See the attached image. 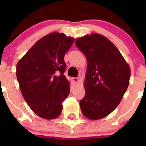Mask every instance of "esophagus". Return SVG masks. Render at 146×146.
<instances>
[{
    "label": "esophagus",
    "mask_w": 146,
    "mask_h": 146,
    "mask_svg": "<svg viewBox=\"0 0 146 146\" xmlns=\"http://www.w3.org/2000/svg\"><path fill=\"white\" fill-rule=\"evenodd\" d=\"M73 82H74V83H78V82H79V79L78 78H73Z\"/></svg>",
    "instance_id": "esophagus-1"
}]
</instances>
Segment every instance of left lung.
Wrapping results in <instances>:
<instances>
[{"label":"left lung","mask_w":146,"mask_h":146,"mask_svg":"<svg viewBox=\"0 0 146 146\" xmlns=\"http://www.w3.org/2000/svg\"><path fill=\"white\" fill-rule=\"evenodd\" d=\"M88 61L84 85L85 95L80 101L86 118L98 120L112 112L127 90L131 69L115 45L98 33L76 40Z\"/></svg>","instance_id":"1"}]
</instances>
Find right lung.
Returning a JSON list of instances; mask_svg holds the SVG:
<instances>
[{"label": "right lung", "mask_w": 146, "mask_h": 146, "mask_svg": "<svg viewBox=\"0 0 146 146\" xmlns=\"http://www.w3.org/2000/svg\"><path fill=\"white\" fill-rule=\"evenodd\" d=\"M74 38L52 32L41 38L18 61L16 76L20 90L31 110L46 119H56L70 93L64 74V55Z\"/></svg>", "instance_id": "1"}]
</instances>
